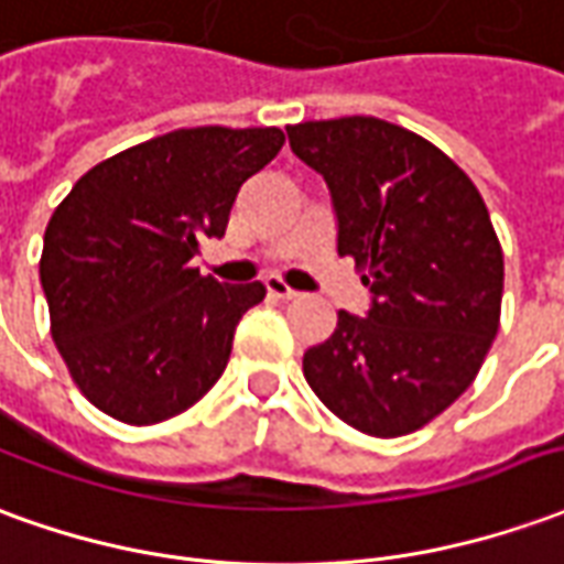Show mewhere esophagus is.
<instances>
[{
    "label": "esophagus",
    "instance_id": "34e87169",
    "mask_svg": "<svg viewBox=\"0 0 564 564\" xmlns=\"http://www.w3.org/2000/svg\"><path fill=\"white\" fill-rule=\"evenodd\" d=\"M265 290H269V295H274V299H295V295H299L293 286H286L281 278H269V281H265Z\"/></svg>",
    "mask_w": 564,
    "mask_h": 564
}]
</instances>
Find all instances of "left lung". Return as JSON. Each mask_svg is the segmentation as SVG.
<instances>
[{
  "label": "left lung",
  "instance_id": "left-lung-1",
  "mask_svg": "<svg viewBox=\"0 0 564 564\" xmlns=\"http://www.w3.org/2000/svg\"><path fill=\"white\" fill-rule=\"evenodd\" d=\"M290 149L333 195L338 256L372 293L305 350L311 391L369 436H405L474 384L501 323L503 253L470 176L419 133L372 116L302 121Z\"/></svg>",
  "mask_w": 564,
  "mask_h": 564
}]
</instances>
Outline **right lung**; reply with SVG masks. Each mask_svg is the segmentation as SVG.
Listing matches in <instances>:
<instances>
[{
    "instance_id": "obj_1",
    "label": "right lung",
    "mask_w": 564,
    "mask_h": 564,
    "mask_svg": "<svg viewBox=\"0 0 564 564\" xmlns=\"http://www.w3.org/2000/svg\"><path fill=\"white\" fill-rule=\"evenodd\" d=\"M283 145L278 128H183L100 161L61 200L39 262L51 336L100 412L159 424L226 372L256 283L192 269L223 238L238 188Z\"/></svg>"
}]
</instances>
